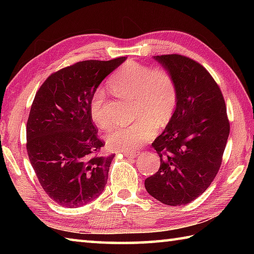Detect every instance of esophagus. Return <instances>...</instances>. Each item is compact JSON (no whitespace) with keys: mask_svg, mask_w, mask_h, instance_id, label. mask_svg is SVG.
Here are the masks:
<instances>
[{"mask_svg":"<svg viewBox=\"0 0 254 254\" xmlns=\"http://www.w3.org/2000/svg\"><path fill=\"white\" fill-rule=\"evenodd\" d=\"M123 154H124V156H126V157H127V158H135V157L139 156L140 152H139V151H130V152L124 151Z\"/></svg>","mask_w":254,"mask_h":254,"instance_id":"1","label":"esophagus"}]
</instances>
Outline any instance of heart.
<instances>
[{
    "label": "heart",
    "instance_id": "obj_1",
    "mask_svg": "<svg viewBox=\"0 0 254 254\" xmlns=\"http://www.w3.org/2000/svg\"><path fill=\"white\" fill-rule=\"evenodd\" d=\"M109 86L119 96L134 101L136 120L131 126L115 128L106 136L110 149L132 151L151 140L157 127H166L173 120L179 92L175 76L167 68H153L130 60L112 74ZM105 103L104 89L96 88L89 100V114L102 130L111 127Z\"/></svg>",
    "mask_w": 254,
    "mask_h": 254
}]
</instances>
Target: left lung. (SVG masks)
<instances>
[{"instance_id":"obj_1","label":"left lung","mask_w":254,"mask_h":254,"mask_svg":"<svg viewBox=\"0 0 254 254\" xmlns=\"http://www.w3.org/2000/svg\"><path fill=\"white\" fill-rule=\"evenodd\" d=\"M154 59L173 72L179 100L173 120L152 142L160 168L144 186L163 204L187 205L203 194L220 170L230 134L224 97L195 60L177 54Z\"/></svg>"}]
</instances>
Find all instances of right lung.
<instances>
[{"mask_svg":"<svg viewBox=\"0 0 254 254\" xmlns=\"http://www.w3.org/2000/svg\"><path fill=\"white\" fill-rule=\"evenodd\" d=\"M127 59L84 60L51 74L34 96L27 122V151L41 187L64 207H79L104 190L113 154L89 114L102 80Z\"/></svg>","mask_w":254,"mask_h":254,"instance_id":"1","label":"right lung"}]
</instances>
